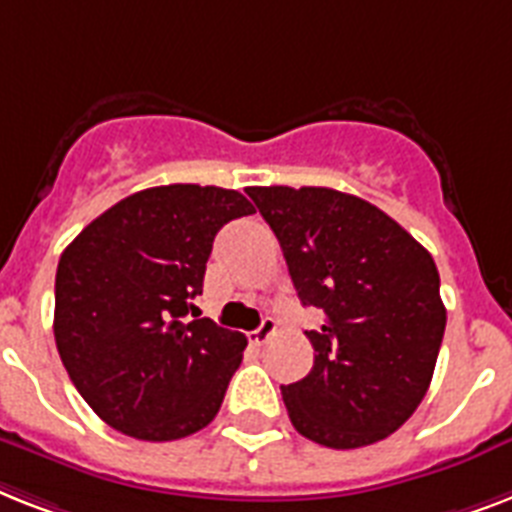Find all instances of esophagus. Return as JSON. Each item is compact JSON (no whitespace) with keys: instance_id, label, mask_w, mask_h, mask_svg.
Returning <instances> with one entry per match:
<instances>
[{"instance_id":"obj_1","label":"esophagus","mask_w":512,"mask_h":512,"mask_svg":"<svg viewBox=\"0 0 512 512\" xmlns=\"http://www.w3.org/2000/svg\"><path fill=\"white\" fill-rule=\"evenodd\" d=\"M276 334V321L273 318H263V323L249 334V344H255V347H260V344H265L270 339V336Z\"/></svg>"}]
</instances>
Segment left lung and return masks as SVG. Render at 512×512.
Segmentation results:
<instances>
[{
    "label": "left lung",
    "instance_id": "obj_1",
    "mask_svg": "<svg viewBox=\"0 0 512 512\" xmlns=\"http://www.w3.org/2000/svg\"><path fill=\"white\" fill-rule=\"evenodd\" d=\"M302 305L326 321L305 331L313 371L281 386L292 426L331 450L400 429L426 397L447 310L434 257L384 210L326 186H249Z\"/></svg>",
    "mask_w": 512,
    "mask_h": 512
}]
</instances>
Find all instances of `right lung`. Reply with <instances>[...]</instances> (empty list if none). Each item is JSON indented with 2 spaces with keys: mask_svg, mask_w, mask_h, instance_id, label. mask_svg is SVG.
<instances>
[{
  "mask_svg": "<svg viewBox=\"0 0 512 512\" xmlns=\"http://www.w3.org/2000/svg\"><path fill=\"white\" fill-rule=\"evenodd\" d=\"M252 213L234 189L155 186L120 199L65 247L54 342L107 426L173 442L218 415L247 336L197 318L191 302L202 294L215 234Z\"/></svg>",
  "mask_w": 512,
  "mask_h": 512,
  "instance_id": "right-lung-1",
  "label": "right lung"
}]
</instances>
